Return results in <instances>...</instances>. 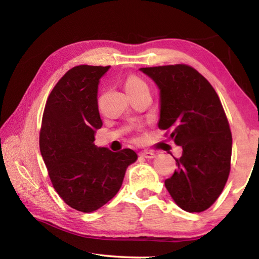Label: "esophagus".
Here are the masks:
<instances>
[{"instance_id": "34e87169", "label": "esophagus", "mask_w": 259, "mask_h": 259, "mask_svg": "<svg viewBox=\"0 0 259 259\" xmlns=\"http://www.w3.org/2000/svg\"><path fill=\"white\" fill-rule=\"evenodd\" d=\"M140 155L144 156V157H146V159H154V157H155L154 153H153V152H147V151L140 152Z\"/></svg>"}]
</instances>
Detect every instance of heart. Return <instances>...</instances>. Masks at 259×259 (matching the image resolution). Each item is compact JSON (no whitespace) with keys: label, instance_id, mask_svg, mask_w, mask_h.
I'll return each mask as SVG.
<instances>
[{"label":"heart","instance_id":"b5f03b06","mask_svg":"<svg viewBox=\"0 0 259 259\" xmlns=\"http://www.w3.org/2000/svg\"><path fill=\"white\" fill-rule=\"evenodd\" d=\"M124 87H125L126 94L129 96L140 93V91H148L147 83L144 81L142 77L135 75V74L129 75L125 78Z\"/></svg>","mask_w":259,"mask_h":259}]
</instances>
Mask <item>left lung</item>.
I'll return each instance as SVG.
<instances>
[{"label":"left lung","mask_w":259,"mask_h":259,"mask_svg":"<svg viewBox=\"0 0 259 259\" xmlns=\"http://www.w3.org/2000/svg\"><path fill=\"white\" fill-rule=\"evenodd\" d=\"M160 89L159 128L182 146L177 170L164 185L187 212L207 210L218 199L231 169L232 134L212 85L184 64L139 68Z\"/></svg>","instance_id":"8db88e82"}]
</instances>
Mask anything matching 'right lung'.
I'll use <instances>...</instances> for the list:
<instances>
[{
	"label": "right lung",
	"mask_w": 259,
	"mask_h": 259,
	"mask_svg": "<svg viewBox=\"0 0 259 259\" xmlns=\"http://www.w3.org/2000/svg\"><path fill=\"white\" fill-rule=\"evenodd\" d=\"M109 66L80 65L65 74L48 97L40 151L56 192L73 209L93 212L113 199L136 152H112L94 144L103 122L98 111L99 80Z\"/></svg>",
	"instance_id": "obj_1"
}]
</instances>
